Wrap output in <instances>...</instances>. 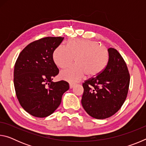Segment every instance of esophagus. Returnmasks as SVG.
Segmentation results:
<instances>
[{"label":"esophagus","mask_w":146,"mask_h":146,"mask_svg":"<svg viewBox=\"0 0 146 146\" xmlns=\"http://www.w3.org/2000/svg\"><path fill=\"white\" fill-rule=\"evenodd\" d=\"M75 86V84H70V88L71 89V88H73Z\"/></svg>","instance_id":"1"}]
</instances>
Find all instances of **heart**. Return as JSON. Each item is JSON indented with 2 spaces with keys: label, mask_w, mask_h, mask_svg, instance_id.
Returning a JSON list of instances; mask_svg holds the SVG:
<instances>
[{
  "label": "heart",
  "mask_w": 146,
  "mask_h": 146,
  "mask_svg": "<svg viewBox=\"0 0 146 146\" xmlns=\"http://www.w3.org/2000/svg\"><path fill=\"white\" fill-rule=\"evenodd\" d=\"M75 64L61 71L62 78L71 82H77L86 75L95 77L107 67L110 54L108 49L95 40L71 39L67 47L60 45L53 51V58L56 65L65 68L73 62Z\"/></svg>",
  "instance_id": "b5f03b06"
}]
</instances>
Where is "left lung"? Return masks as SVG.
<instances>
[{"mask_svg":"<svg viewBox=\"0 0 146 146\" xmlns=\"http://www.w3.org/2000/svg\"><path fill=\"white\" fill-rule=\"evenodd\" d=\"M107 67L95 77L82 84V105L88 115L104 119L115 114L126 99L130 75L126 63L117 49H108Z\"/></svg>","mask_w":146,"mask_h":146,"instance_id":"left-lung-1","label":"left lung"}]
</instances>
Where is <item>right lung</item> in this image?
Returning <instances> with one entry per match:
<instances>
[{"mask_svg":"<svg viewBox=\"0 0 146 146\" xmlns=\"http://www.w3.org/2000/svg\"><path fill=\"white\" fill-rule=\"evenodd\" d=\"M64 38L48 36L31 42L20 53L15 64L13 82L17 99L33 117L44 118L52 114L70 88L66 81L52 82L59 73L53 51Z\"/></svg>","mask_w":146,"mask_h":146,"instance_id":"right-lung-1","label":"right lung"}]
</instances>
